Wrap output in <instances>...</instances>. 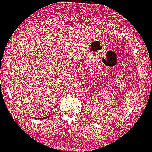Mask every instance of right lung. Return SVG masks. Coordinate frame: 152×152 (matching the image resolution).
<instances>
[{
	"label": "right lung",
	"instance_id": "1",
	"mask_svg": "<svg viewBox=\"0 0 152 152\" xmlns=\"http://www.w3.org/2000/svg\"><path fill=\"white\" fill-rule=\"evenodd\" d=\"M47 117H49V116H47Z\"/></svg>",
	"mask_w": 152,
	"mask_h": 152
}]
</instances>
